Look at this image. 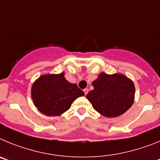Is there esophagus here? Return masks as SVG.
<instances>
[{
	"instance_id": "esophagus-1",
	"label": "esophagus",
	"mask_w": 160,
	"mask_h": 160,
	"mask_svg": "<svg viewBox=\"0 0 160 160\" xmlns=\"http://www.w3.org/2000/svg\"><path fill=\"white\" fill-rule=\"evenodd\" d=\"M83 91H84L85 94H87V93H88V89H87V88L84 89V90H83Z\"/></svg>"
}]
</instances>
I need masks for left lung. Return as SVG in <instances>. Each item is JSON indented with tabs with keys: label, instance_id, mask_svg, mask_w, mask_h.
<instances>
[{
	"label": "left lung",
	"instance_id": "left-lung-1",
	"mask_svg": "<svg viewBox=\"0 0 160 160\" xmlns=\"http://www.w3.org/2000/svg\"><path fill=\"white\" fill-rule=\"evenodd\" d=\"M92 85L94 90L87 94V98L102 116L114 118L122 115L134 103L135 84L124 74L102 72Z\"/></svg>",
	"mask_w": 160,
	"mask_h": 160
}]
</instances>
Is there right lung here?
Listing matches in <instances>:
<instances>
[{
  "label": "right lung",
  "mask_w": 160,
  "mask_h": 160,
  "mask_svg": "<svg viewBox=\"0 0 160 160\" xmlns=\"http://www.w3.org/2000/svg\"><path fill=\"white\" fill-rule=\"evenodd\" d=\"M84 94L77 84L66 80L63 72L40 76L31 88L32 102L47 116H60L70 108L76 98Z\"/></svg>",
  "instance_id": "1"
}]
</instances>
